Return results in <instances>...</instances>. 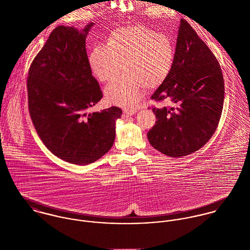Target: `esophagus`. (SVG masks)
Here are the masks:
<instances>
[{
  "instance_id": "obj_1",
  "label": "esophagus",
  "mask_w": 250,
  "mask_h": 250,
  "mask_svg": "<svg viewBox=\"0 0 250 250\" xmlns=\"http://www.w3.org/2000/svg\"><path fill=\"white\" fill-rule=\"evenodd\" d=\"M123 112L125 116H132L137 112V110L135 108H124Z\"/></svg>"
}]
</instances>
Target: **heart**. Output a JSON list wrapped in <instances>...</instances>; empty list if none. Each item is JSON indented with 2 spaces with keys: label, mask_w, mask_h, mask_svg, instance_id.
Segmentation results:
<instances>
[{
  "label": "heart",
  "mask_w": 250,
  "mask_h": 250,
  "mask_svg": "<svg viewBox=\"0 0 250 250\" xmlns=\"http://www.w3.org/2000/svg\"><path fill=\"white\" fill-rule=\"evenodd\" d=\"M175 60L173 40L142 26L119 28L110 33L105 46L88 54V65L101 83L113 81L105 89L107 102L135 107L147 89H156L168 78Z\"/></svg>",
  "instance_id": "1"
}]
</instances>
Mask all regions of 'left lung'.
I'll use <instances>...</instances> for the list:
<instances>
[{"instance_id": "obj_1", "label": "left lung", "mask_w": 250, "mask_h": 250, "mask_svg": "<svg viewBox=\"0 0 250 250\" xmlns=\"http://www.w3.org/2000/svg\"><path fill=\"white\" fill-rule=\"evenodd\" d=\"M151 99L175 104L152 108L157 121L147 138L163 154L189 155L214 135L223 107V75L212 51L186 20L180 21L172 70Z\"/></svg>"}]
</instances>
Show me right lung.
I'll use <instances>...</instances> for the list:
<instances>
[{
  "mask_svg": "<svg viewBox=\"0 0 250 250\" xmlns=\"http://www.w3.org/2000/svg\"><path fill=\"white\" fill-rule=\"evenodd\" d=\"M83 30L58 26L33 61L27 81L28 104L36 132L60 159L88 165L111 148L122 109L87 113L103 97L88 65Z\"/></svg>",
  "mask_w": 250,
  "mask_h": 250,
  "instance_id": "1",
  "label": "right lung"
}]
</instances>
